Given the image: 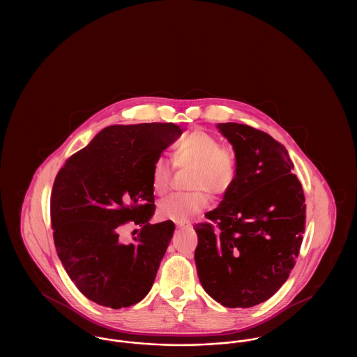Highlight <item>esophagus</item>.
Segmentation results:
<instances>
[{"mask_svg": "<svg viewBox=\"0 0 357 357\" xmlns=\"http://www.w3.org/2000/svg\"><path fill=\"white\" fill-rule=\"evenodd\" d=\"M176 227L178 229H183V227H186V225L185 223H176Z\"/></svg>", "mask_w": 357, "mask_h": 357, "instance_id": "1", "label": "esophagus"}]
</instances>
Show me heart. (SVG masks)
Wrapping results in <instances>:
<instances>
[{
	"mask_svg": "<svg viewBox=\"0 0 357 357\" xmlns=\"http://www.w3.org/2000/svg\"><path fill=\"white\" fill-rule=\"evenodd\" d=\"M172 158L179 167H192L190 187L194 191L174 194L158 204V215L162 220L183 223L199 215L208 206L204 190L222 195L233 186L237 174L234 153L221 147V142L204 131H192L183 136L175 146ZM171 183V169L163 158L156 159L151 172V185L155 194H165Z\"/></svg>",
	"mask_w": 357,
	"mask_h": 357,
	"instance_id": "heart-1",
	"label": "heart"
}]
</instances>
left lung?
I'll list each match as a JSON object with an SVG mask.
<instances>
[{
  "label": "left lung",
  "instance_id": "8db88e82",
  "mask_svg": "<svg viewBox=\"0 0 357 357\" xmlns=\"http://www.w3.org/2000/svg\"><path fill=\"white\" fill-rule=\"evenodd\" d=\"M237 174L220 206L195 225V265L204 291L226 307L258 305L282 287L305 227V197L282 144L246 124L220 123Z\"/></svg>",
  "mask_w": 357,
  "mask_h": 357
}]
</instances>
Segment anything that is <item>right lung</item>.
<instances>
[{
	"instance_id": "1",
	"label": "right lung",
	"mask_w": 357,
	"mask_h": 357,
	"mask_svg": "<svg viewBox=\"0 0 357 357\" xmlns=\"http://www.w3.org/2000/svg\"><path fill=\"white\" fill-rule=\"evenodd\" d=\"M182 132L174 123L109 126L59 171L51 197L54 246L69 278L91 301L127 307L153 288L175 225L150 223L151 172ZM127 221L142 226L132 243L119 236Z\"/></svg>"
}]
</instances>
